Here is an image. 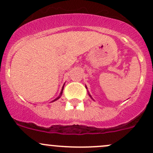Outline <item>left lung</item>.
<instances>
[{
  "mask_svg": "<svg viewBox=\"0 0 153 153\" xmlns=\"http://www.w3.org/2000/svg\"><path fill=\"white\" fill-rule=\"evenodd\" d=\"M86 89H87V87H86ZM89 97H91V99H92V100H93V98H92V97H91V95H90V94H89Z\"/></svg>",
  "mask_w": 153,
  "mask_h": 153,
  "instance_id": "8db88e82",
  "label": "left lung"
}]
</instances>
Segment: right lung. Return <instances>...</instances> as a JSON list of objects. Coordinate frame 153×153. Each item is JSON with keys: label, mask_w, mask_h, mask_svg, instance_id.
Listing matches in <instances>:
<instances>
[{"label": "right lung", "mask_w": 153, "mask_h": 153, "mask_svg": "<svg viewBox=\"0 0 153 153\" xmlns=\"http://www.w3.org/2000/svg\"><path fill=\"white\" fill-rule=\"evenodd\" d=\"M63 89H64V86H63V87H62V91H61V93H60V94H59V97H58L57 98H56L55 100H53L52 102H54V101H56V100H57L58 99H59V98L61 97V96H62V93H63Z\"/></svg>", "instance_id": "obj_1"}]
</instances>
